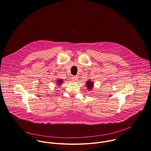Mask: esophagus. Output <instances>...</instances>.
<instances>
[{
    "instance_id": "1",
    "label": "esophagus",
    "mask_w": 151,
    "mask_h": 151,
    "mask_svg": "<svg viewBox=\"0 0 151 151\" xmlns=\"http://www.w3.org/2000/svg\"><path fill=\"white\" fill-rule=\"evenodd\" d=\"M78 78L77 76H73L72 78V81H78Z\"/></svg>"
}]
</instances>
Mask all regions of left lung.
Returning a JSON list of instances; mask_svg holds the SVG:
<instances>
[{
    "label": "left lung",
    "mask_w": 151,
    "mask_h": 151,
    "mask_svg": "<svg viewBox=\"0 0 151 151\" xmlns=\"http://www.w3.org/2000/svg\"><path fill=\"white\" fill-rule=\"evenodd\" d=\"M86 87H87L88 90H91L92 88H93V81H88L86 82Z\"/></svg>",
    "instance_id": "left-lung-1"
}]
</instances>
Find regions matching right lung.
<instances>
[{
	"instance_id": "1",
	"label": "right lung",
	"mask_w": 151,
	"mask_h": 151,
	"mask_svg": "<svg viewBox=\"0 0 151 151\" xmlns=\"http://www.w3.org/2000/svg\"><path fill=\"white\" fill-rule=\"evenodd\" d=\"M63 81L62 79H58V80L57 81L56 83H58V86H60V85H61V84H62Z\"/></svg>"
}]
</instances>
